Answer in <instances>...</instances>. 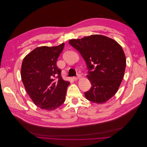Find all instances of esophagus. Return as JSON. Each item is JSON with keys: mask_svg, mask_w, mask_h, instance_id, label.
Instances as JSON below:
<instances>
[{"mask_svg": "<svg viewBox=\"0 0 147 147\" xmlns=\"http://www.w3.org/2000/svg\"><path fill=\"white\" fill-rule=\"evenodd\" d=\"M80 77H81V76H80V75H78L77 76H76V77H74V78H73V79H74V80H78V79H79Z\"/></svg>", "mask_w": 147, "mask_h": 147, "instance_id": "obj_1", "label": "esophagus"}]
</instances>
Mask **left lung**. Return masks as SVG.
Returning a JSON list of instances; mask_svg holds the SVG:
<instances>
[{
    "instance_id": "1",
    "label": "left lung",
    "mask_w": 147,
    "mask_h": 147,
    "mask_svg": "<svg viewBox=\"0 0 147 147\" xmlns=\"http://www.w3.org/2000/svg\"><path fill=\"white\" fill-rule=\"evenodd\" d=\"M69 43L76 49L86 63L91 89L84 93L89 101L102 104L119 89L126 65L125 53L115 40L101 35L71 39Z\"/></svg>"
}]
</instances>
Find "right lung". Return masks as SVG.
Listing matches in <instances>:
<instances>
[{
    "label": "right lung",
    "mask_w": 147,
    "mask_h": 147,
    "mask_svg": "<svg viewBox=\"0 0 147 147\" xmlns=\"http://www.w3.org/2000/svg\"><path fill=\"white\" fill-rule=\"evenodd\" d=\"M64 43L54 47H38L24 58L21 76L25 89L34 103L41 109L51 111L65 101L70 82L63 79L56 65Z\"/></svg>",
    "instance_id": "1"
}]
</instances>
